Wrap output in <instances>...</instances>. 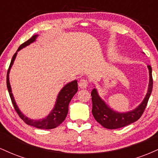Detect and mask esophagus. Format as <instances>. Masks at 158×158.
I'll list each match as a JSON object with an SVG mask.
<instances>
[{
    "label": "esophagus",
    "mask_w": 158,
    "mask_h": 158,
    "mask_svg": "<svg viewBox=\"0 0 158 158\" xmlns=\"http://www.w3.org/2000/svg\"><path fill=\"white\" fill-rule=\"evenodd\" d=\"M88 81L85 80L84 79H81V80L79 81V87L80 88H86L87 87H88Z\"/></svg>",
    "instance_id": "34e87169"
}]
</instances>
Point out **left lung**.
Segmentation results:
<instances>
[{
    "instance_id": "8db88e82",
    "label": "left lung",
    "mask_w": 158,
    "mask_h": 158,
    "mask_svg": "<svg viewBox=\"0 0 158 158\" xmlns=\"http://www.w3.org/2000/svg\"><path fill=\"white\" fill-rule=\"evenodd\" d=\"M148 73H149V82L147 93L142 102L135 109L127 112H118L108 106L106 102L100 97L97 90L94 88L91 91L92 99V114L96 120L99 124L108 129H116L122 128L128 125L136 122L141 117L152 91L153 79L152 75V67L148 65Z\"/></svg>"
}]
</instances>
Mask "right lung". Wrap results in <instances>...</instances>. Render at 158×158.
Wrapping results in <instances>:
<instances>
[{
	"mask_svg": "<svg viewBox=\"0 0 158 158\" xmlns=\"http://www.w3.org/2000/svg\"><path fill=\"white\" fill-rule=\"evenodd\" d=\"M38 36H39V35H33L30 39L27 40L26 42L21 44L19 48V49H18L15 53L14 54V56H12V61H11L10 67H9L8 71H7L6 85L7 89H8L9 94H10L11 100H12L14 108H15L16 112L19 114V117L24 121L25 123H27L29 126L35 127L37 128H41V129H52V128H55L57 126H59L64 120L65 118H66L67 114L68 113L69 103H70L72 98H73V97L75 95L78 90L77 81L73 80L70 81V82L66 84L61 88V90L59 91V94H58L57 98H56L55 106H54L53 108L50 111V113L47 117H45L44 118L40 119H32L29 118V117H26L21 111L18 105L16 104L10 83V76L9 75H10V70L12 68V66L13 65L14 61H15L18 52L19 50H21V49L26 48L27 46H28V45L33 43L34 41H35Z\"/></svg>",
	"mask_w": 158,
	"mask_h": 158,
	"instance_id": "right-lung-1",
	"label": "right lung"
}]
</instances>
